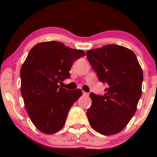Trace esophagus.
I'll return each mask as SVG.
<instances>
[{"instance_id":"1","label":"esophagus","mask_w":157,"mask_h":157,"mask_svg":"<svg viewBox=\"0 0 157 157\" xmlns=\"http://www.w3.org/2000/svg\"><path fill=\"white\" fill-rule=\"evenodd\" d=\"M82 95H83V96H88V95H89V93L86 92V91H82Z\"/></svg>"}]
</instances>
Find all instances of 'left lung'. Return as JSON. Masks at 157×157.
<instances>
[{
    "label": "left lung",
    "mask_w": 157,
    "mask_h": 157,
    "mask_svg": "<svg viewBox=\"0 0 157 157\" xmlns=\"http://www.w3.org/2000/svg\"><path fill=\"white\" fill-rule=\"evenodd\" d=\"M88 60L102 83L104 95L91 92L87 117L94 130L105 136L120 132L136 112L142 95L143 73L131 50L110 44L86 52Z\"/></svg>",
    "instance_id": "1"
}]
</instances>
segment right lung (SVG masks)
Returning <instances> with one entry per match:
<instances>
[{
	"instance_id": "obj_1",
	"label": "right lung",
	"mask_w": 157,
	"mask_h": 157,
	"mask_svg": "<svg viewBox=\"0 0 157 157\" xmlns=\"http://www.w3.org/2000/svg\"><path fill=\"white\" fill-rule=\"evenodd\" d=\"M85 55L58 41L40 43L29 52L21 69V91L30 120L41 132L60 131L70 108L82 96L80 89L70 91L58 84L69 78L73 63Z\"/></svg>"
}]
</instances>
